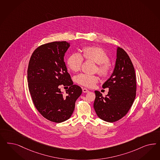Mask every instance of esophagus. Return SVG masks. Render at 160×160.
I'll list each match as a JSON object with an SVG mask.
<instances>
[{
    "label": "esophagus",
    "instance_id": "esophagus-1",
    "mask_svg": "<svg viewBox=\"0 0 160 160\" xmlns=\"http://www.w3.org/2000/svg\"><path fill=\"white\" fill-rule=\"evenodd\" d=\"M82 92L83 93H87L88 92H89V91H88V89H87V88H83Z\"/></svg>",
    "mask_w": 160,
    "mask_h": 160
}]
</instances>
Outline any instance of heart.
Masks as SVG:
<instances>
[{"instance_id":"1","label":"heart","mask_w":160,"mask_h":160,"mask_svg":"<svg viewBox=\"0 0 160 160\" xmlns=\"http://www.w3.org/2000/svg\"><path fill=\"white\" fill-rule=\"evenodd\" d=\"M83 59L97 63L95 72H98L102 77L108 75L111 65L109 61L108 55L103 49L99 47H87L83 48L81 55L79 53H73L68 58V67L73 72H78L82 67ZM98 80L99 78L97 75L86 73H81L75 78L77 83L88 88L94 87Z\"/></svg>"}]
</instances>
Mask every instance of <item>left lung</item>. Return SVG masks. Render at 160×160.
<instances>
[{
  "instance_id": "1",
  "label": "left lung",
  "mask_w": 160,
  "mask_h": 160,
  "mask_svg": "<svg viewBox=\"0 0 160 160\" xmlns=\"http://www.w3.org/2000/svg\"><path fill=\"white\" fill-rule=\"evenodd\" d=\"M109 88L103 97L95 91L93 108L99 118L109 122L117 121L128 113L136 96L137 83L133 64L121 48H117L115 67L111 77L104 83Z\"/></svg>"
}]
</instances>
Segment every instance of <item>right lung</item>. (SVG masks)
<instances>
[{
    "mask_svg": "<svg viewBox=\"0 0 160 160\" xmlns=\"http://www.w3.org/2000/svg\"><path fill=\"white\" fill-rule=\"evenodd\" d=\"M70 45L53 42L38 47L32 54L28 68V88L36 109L45 118L60 123L69 118L82 89L73 85L64 62ZM61 86H69L63 96Z\"/></svg>",
    "mask_w": 160,
    "mask_h": 160,
    "instance_id": "right-lung-1",
    "label": "right lung"
}]
</instances>
